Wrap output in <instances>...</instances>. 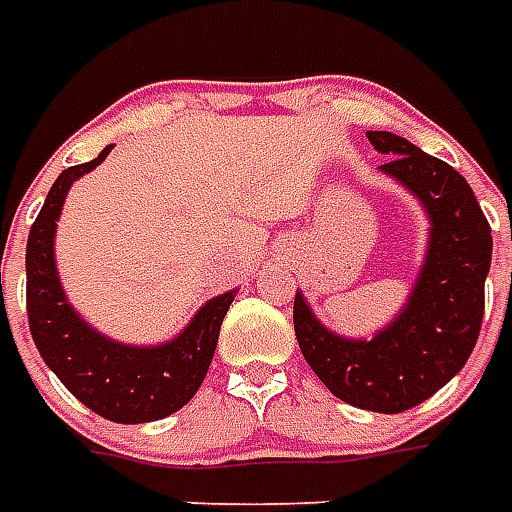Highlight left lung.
I'll use <instances>...</instances> for the list:
<instances>
[{"label":"left lung","instance_id":"1","mask_svg":"<svg viewBox=\"0 0 512 512\" xmlns=\"http://www.w3.org/2000/svg\"><path fill=\"white\" fill-rule=\"evenodd\" d=\"M386 153V175L400 180L430 216V246L406 310L373 340H345L315 321L301 293L293 329L312 373L345 403L400 414L439 392L472 354L485 310L491 227L461 172L408 139L367 131Z\"/></svg>","mask_w":512,"mask_h":512}]
</instances>
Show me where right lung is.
Listing matches in <instances>:
<instances>
[{
	"instance_id": "add662e5",
	"label": "right lung",
	"mask_w": 512,
	"mask_h": 512,
	"mask_svg": "<svg viewBox=\"0 0 512 512\" xmlns=\"http://www.w3.org/2000/svg\"><path fill=\"white\" fill-rule=\"evenodd\" d=\"M109 150L104 147L87 164L62 169L29 230L27 318L43 362L73 397L98 417L136 425L169 417L200 389L235 290L208 301L180 337L156 348L115 343L71 310L54 266V227L73 180L98 167Z\"/></svg>"
}]
</instances>
